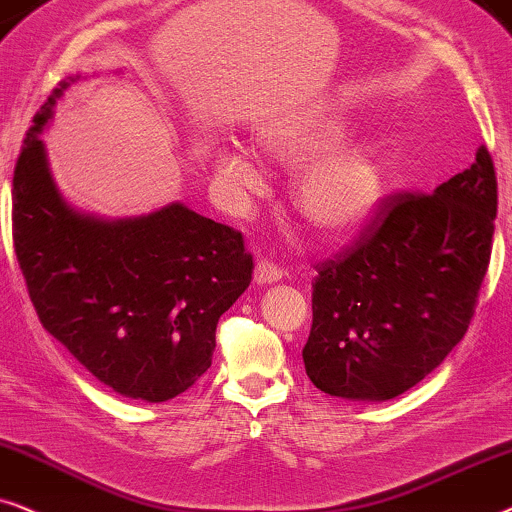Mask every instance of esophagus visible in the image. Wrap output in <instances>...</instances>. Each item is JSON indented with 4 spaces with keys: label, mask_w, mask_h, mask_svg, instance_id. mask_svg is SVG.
<instances>
[{
    "label": "esophagus",
    "mask_w": 512,
    "mask_h": 512,
    "mask_svg": "<svg viewBox=\"0 0 512 512\" xmlns=\"http://www.w3.org/2000/svg\"><path fill=\"white\" fill-rule=\"evenodd\" d=\"M283 278V269L269 260H260L255 267V283H276Z\"/></svg>",
    "instance_id": "1"
}]
</instances>
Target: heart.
Segmentation results:
<instances>
[{"label": "heart", "instance_id": "1", "mask_svg": "<svg viewBox=\"0 0 512 512\" xmlns=\"http://www.w3.org/2000/svg\"><path fill=\"white\" fill-rule=\"evenodd\" d=\"M349 126L337 114H313L285 121L264 133L262 147L283 166L299 168L295 201L313 229L327 236H344L358 229L377 210L384 194V159L370 140L343 142ZM222 173L238 187H262V175L243 152L220 156Z\"/></svg>", "mask_w": 512, "mask_h": 512}]
</instances>
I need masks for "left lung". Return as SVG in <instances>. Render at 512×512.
<instances>
[{
	"label": "left lung",
	"instance_id": "8db88e82",
	"mask_svg": "<svg viewBox=\"0 0 512 512\" xmlns=\"http://www.w3.org/2000/svg\"><path fill=\"white\" fill-rule=\"evenodd\" d=\"M496 203L494 161L480 145L433 194L386 196L351 248L316 264L302 351L313 386L377 403L433 372L475 313Z\"/></svg>",
	"mask_w": 512,
	"mask_h": 512
}]
</instances>
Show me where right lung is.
<instances>
[{
	"mask_svg": "<svg viewBox=\"0 0 512 512\" xmlns=\"http://www.w3.org/2000/svg\"><path fill=\"white\" fill-rule=\"evenodd\" d=\"M72 81L39 107L20 149L13 248L44 330L105 386L163 403L213 363L217 320L255 264L241 231L182 203L114 222L67 206L39 133Z\"/></svg>",
	"mask_w": 512,
	"mask_h": 512,
	"instance_id": "right-lung-1",
	"label": "right lung"
}]
</instances>
